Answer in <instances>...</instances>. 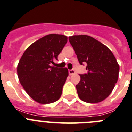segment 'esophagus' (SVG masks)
Here are the masks:
<instances>
[{
  "label": "esophagus",
  "mask_w": 132,
  "mask_h": 132,
  "mask_svg": "<svg viewBox=\"0 0 132 132\" xmlns=\"http://www.w3.org/2000/svg\"><path fill=\"white\" fill-rule=\"evenodd\" d=\"M69 75H75V71L74 70H69Z\"/></svg>",
  "instance_id": "obj_1"
}]
</instances>
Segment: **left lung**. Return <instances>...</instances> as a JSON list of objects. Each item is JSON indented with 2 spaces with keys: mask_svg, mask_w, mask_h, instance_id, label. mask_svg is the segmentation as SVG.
<instances>
[{
  "mask_svg": "<svg viewBox=\"0 0 132 132\" xmlns=\"http://www.w3.org/2000/svg\"><path fill=\"white\" fill-rule=\"evenodd\" d=\"M79 63H87V73L80 75L76 86L79 98L87 103L103 101L111 94L119 78V65L110 48L87 35L69 37Z\"/></svg>",
  "mask_w": 132,
  "mask_h": 132,
  "instance_id": "8db88e82",
  "label": "left lung"
}]
</instances>
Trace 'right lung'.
Masks as SVG:
<instances>
[{
    "mask_svg": "<svg viewBox=\"0 0 132 132\" xmlns=\"http://www.w3.org/2000/svg\"><path fill=\"white\" fill-rule=\"evenodd\" d=\"M67 42L61 34L46 35L31 44L17 65V76L27 94L42 104L57 101L69 76L66 67L51 66Z\"/></svg>",
    "mask_w": 132,
    "mask_h": 132,
    "instance_id": "right-lung-1",
    "label": "right lung"
}]
</instances>
